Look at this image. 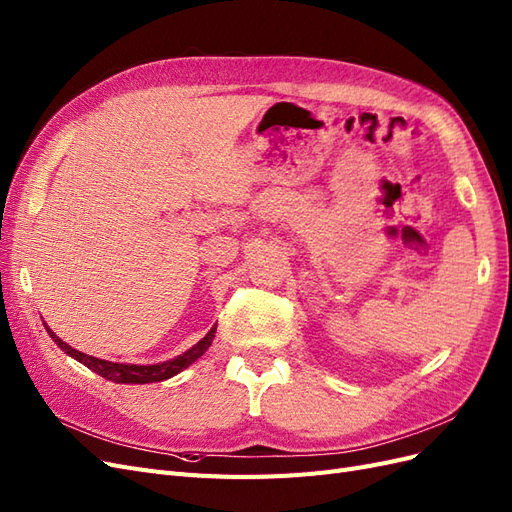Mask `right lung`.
<instances>
[{"mask_svg": "<svg viewBox=\"0 0 512 512\" xmlns=\"http://www.w3.org/2000/svg\"><path fill=\"white\" fill-rule=\"evenodd\" d=\"M215 329H218V324H213L211 331L203 339H200L196 346H192L190 350H185L183 354L175 356V359L164 361V363H156V365H126V363H113V361L96 359V356L74 350L72 346H68L64 342V339H59L49 327H46V331H49V335L53 337V342L66 354H70L72 359L83 363L91 371H96L98 376H102L106 380H113L117 384H149V382H162V380L177 376L179 371H183L185 367H190L196 359H200V356L207 352V348L211 346L213 337H215Z\"/></svg>", "mask_w": 512, "mask_h": 512, "instance_id": "right-lung-1", "label": "right lung"}]
</instances>
